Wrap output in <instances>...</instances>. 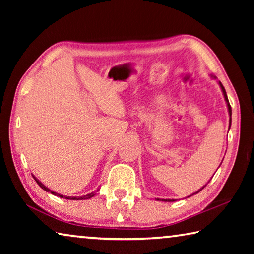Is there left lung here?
<instances>
[{
  "instance_id": "left-lung-1",
  "label": "left lung",
  "mask_w": 254,
  "mask_h": 254,
  "mask_svg": "<svg viewBox=\"0 0 254 254\" xmlns=\"http://www.w3.org/2000/svg\"><path fill=\"white\" fill-rule=\"evenodd\" d=\"M210 77H212L213 79H216V77L215 76H213V75H210ZM218 83V85H220V87H221V89H222V93H223V95H224V100H225V102H226V106H227V110H229V114H230V123H229V130H230V127H231V122H232V119H231V117H232V109H231V105H230V103H229V98H227V95H226V92H225V88H224V86L222 85V83L221 81H217ZM222 163V162H221ZM221 166V165H220ZM218 166V167H220ZM208 184V183H207ZM206 184V185H207ZM206 185H204L203 187H201L200 189H198V190H197L196 192H194V194H191V195H189L188 197H190V196H192V195H195V194H198V192L201 190V189H203ZM157 200H161V201H175V199H160V198H156Z\"/></svg>"
}]
</instances>
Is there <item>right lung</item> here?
<instances>
[{"instance_id": "right-lung-1", "label": "right lung", "mask_w": 254, "mask_h": 254, "mask_svg": "<svg viewBox=\"0 0 254 254\" xmlns=\"http://www.w3.org/2000/svg\"><path fill=\"white\" fill-rule=\"evenodd\" d=\"M32 177L34 178V180H36L37 182V184L39 185V186L44 189L45 191H48V192H51V194L53 195H55V196H58V197H60V198H65V199H72V200H81V199H89V198H92L93 196H95V191H93V192H91V194H87V195H84V196H79V197H71V196H65V195H60V194H58V192H55L54 190H51V189H49L48 187H46L44 184H42L40 180H38L36 177H34V176L32 175Z\"/></svg>"}]
</instances>
